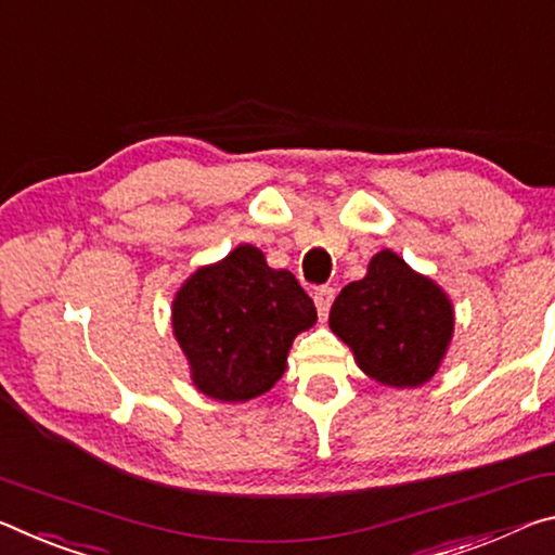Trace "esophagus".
I'll return each instance as SVG.
<instances>
[{"mask_svg":"<svg viewBox=\"0 0 555 555\" xmlns=\"http://www.w3.org/2000/svg\"><path fill=\"white\" fill-rule=\"evenodd\" d=\"M332 302H334V289L332 287H317L314 289V305H317V312H320V317H326Z\"/></svg>","mask_w":555,"mask_h":555,"instance_id":"1","label":"esophagus"}]
</instances>
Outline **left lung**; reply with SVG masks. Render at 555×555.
I'll return each mask as SVG.
<instances>
[{
    "instance_id": "8db88e82",
    "label": "left lung",
    "mask_w": 555,
    "mask_h": 555,
    "mask_svg": "<svg viewBox=\"0 0 555 555\" xmlns=\"http://www.w3.org/2000/svg\"><path fill=\"white\" fill-rule=\"evenodd\" d=\"M330 326L359 369L384 386L415 388L440 369L455 330L450 297L393 250L369 262L366 278L334 299Z\"/></svg>"
}]
</instances>
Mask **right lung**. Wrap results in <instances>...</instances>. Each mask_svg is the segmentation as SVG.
Segmentation results:
<instances>
[{"label": "right lung", "mask_w": 555, "mask_h": 555, "mask_svg": "<svg viewBox=\"0 0 555 555\" xmlns=\"http://www.w3.org/2000/svg\"><path fill=\"white\" fill-rule=\"evenodd\" d=\"M317 310L289 270H272L256 245L198 268L171 302V330L194 386L223 403L268 393L283 378L299 332Z\"/></svg>", "instance_id": "obj_1"}]
</instances>
